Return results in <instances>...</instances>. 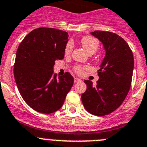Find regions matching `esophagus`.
<instances>
[{"label": "esophagus", "instance_id": "esophagus-1", "mask_svg": "<svg viewBox=\"0 0 147 147\" xmlns=\"http://www.w3.org/2000/svg\"><path fill=\"white\" fill-rule=\"evenodd\" d=\"M74 81H75V83H78V82H80V81H81V79L78 78H75V79H74Z\"/></svg>", "mask_w": 147, "mask_h": 147}]
</instances>
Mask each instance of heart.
<instances>
[{
	"label": "heart",
	"mask_w": 147,
	"mask_h": 147,
	"mask_svg": "<svg viewBox=\"0 0 147 147\" xmlns=\"http://www.w3.org/2000/svg\"><path fill=\"white\" fill-rule=\"evenodd\" d=\"M81 43L84 50L86 51L87 53H90V52L95 53L97 49H98V47H99L98 40L96 38H92L91 36H85L81 38ZM72 47H73V45H72V42H68L66 45V47H65V55H69L72 49ZM87 69L88 68L86 66H77L75 68V71L78 74H83L84 70Z\"/></svg>",
	"instance_id": "obj_1"
}]
</instances>
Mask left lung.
I'll use <instances>...</instances> for the list:
<instances>
[{"label":"left lung","instance_id":"left-lung-1","mask_svg":"<svg viewBox=\"0 0 147 147\" xmlns=\"http://www.w3.org/2000/svg\"><path fill=\"white\" fill-rule=\"evenodd\" d=\"M91 35L103 44L105 56L98 70L96 86L85 80L86 90L81 95L85 109L98 116L109 114L118 109L129 91L134 69V58L127 43L119 35L104 31Z\"/></svg>","mask_w":147,"mask_h":147}]
</instances>
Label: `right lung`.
<instances>
[{
	"label": "right lung",
	"instance_id": "right-lung-1",
	"mask_svg": "<svg viewBox=\"0 0 147 147\" xmlns=\"http://www.w3.org/2000/svg\"><path fill=\"white\" fill-rule=\"evenodd\" d=\"M66 32L38 28L20 43L14 65V76L20 95L32 109L43 114L56 112L64 103L74 78L69 72L56 78V60L64 58L69 40Z\"/></svg>",
	"mask_w": 147,
	"mask_h": 147
}]
</instances>
